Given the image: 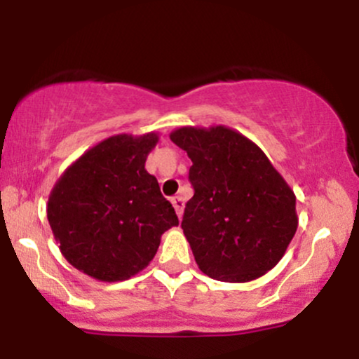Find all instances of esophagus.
I'll return each mask as SVG.
<instances>
[{
  "label": "esophagus",
  "instance_id": "obj_1",
  "mask_svg": "<svg viewBox=\"0 0 359 359\" xmlns=\"http://www.w3.org/2000/svg\"><path fill=\"white\" fill-rule=\"evenodd\" d=\"M172 204H174L175 211H177V216L182 217V212H184V197L182 196H174L172 197Z\"/></svg>",
  "mask_w": 359,
  "mask_h": 359
}]
</instances>
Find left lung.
I'll return each mask as SVG.
<instances>
[{
	"label": "left lung",
	"instance_id": "obj_1",
	"mask_svg": "<svg viewBox=\"0 0 359 359\" xmlns=\"http://www.w3.org/2000/svg\"><path fill=\"white\" fill-rule=\"evenodd\" d=\"M170 140L192 160L182 229L197 266L221 282L265 275L297 231L290 185L257 143L228 126H182Z\"/></svg>",
	"mask_w": 359,
	"mask_h": 359
}]
</instances>
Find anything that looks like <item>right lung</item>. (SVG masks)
<instances>
[{
    "mask_svg": "<svg viewBox=\"0 0 359 359\" xmlns=\"http://www.w3.org/2000/svg\"><path fill=\"white\" fill-rule=\"evenodd\" d=\"M158 135H114L89 148L53 185L47 219L60 253L82 273L121 282L155 257L179 217L145 168Z\"/></svg>",
    "mask_w": 359,
    "mask_h": 359,
    "instance_id": "1",
    "label": "right lung"
}]
</instances>
